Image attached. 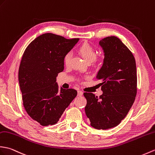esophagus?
I'll list each match as a JSON object with an SVG mask.
<instances>
[{
	"instance_id": "34e87169",
	"label": "esophagus",
	"mask_w": 155,
	"mask_h": 155,
	"mask_svg": "<svg viewBox=\"0 0 155 155\" xmlns=\"http://www.w3.org/2000/svg\"><path fill=\"white\" fill-rule=\"evenodd\" d=\"M77 94H78V96H82V94H83V92H82L81 91H77Z\"/></svg>"
}]
</instances>
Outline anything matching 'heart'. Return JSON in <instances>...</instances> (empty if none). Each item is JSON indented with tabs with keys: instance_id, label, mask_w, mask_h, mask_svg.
<instances>
[{
	"instance_id": "obj_1",
	"label": "heart",
	"mask_w": 155,
	"mask_h": 155,
	"mask_svg": "<svg viewBox=\"0 0 155 155\" xmlns=\"http://www.w3.org/2000/svg\"><path fill=\"white\" fill-rule=\"evenodd\" d=\"M78 52L83 57L86 61L91 63L94 60L96 57V51L93 47L87 42L82 44L78 48ZM71 55L70 53H67L64 57V63L66 65H68L70 63Z\"/></svg>"
}]
</instances>
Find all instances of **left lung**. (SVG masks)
Instances as JSON below:
<instances>
[{
	"label": "left lung",
	"instance_id": "8db88e82",
	"mask_svg": "<svg viewBox=\"0 0 155 155\" xmlns=\"http://www.w3.org/2000/svg\"><path fill=\"white\" fill-rule=\"evenodd\" d=\"M104 59L96 74L103 94L99 98L84 92L85 113L97 129L117 126L127 116L137 94V70L134 56L116 36L101 39Z\"/></svg>",
	"mask_w": 155,
	"mask_h": 155
}]
</instances>
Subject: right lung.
Returning a JSON list of instances; mask_svg holds the SVG:
<instances>
[{
    "mask_svg": "<svg viewBox=\"0 0 155 155\" xmlns=\"http://www.w3.org/2000/svg\"><path fill=\"white\" fill-rule=\"evenodd\" d=\"M78 40L44 34L23 54L18 71L23 104L29 116L43 126L57 124L77 95L74 89H59L56 78L64 69V55Z\"/></svg>",
    "mask_w": 155,
    "mask_h": 155,
    "instance_id": "obj_1",
    "label": "right lung"
}]
</instances>
